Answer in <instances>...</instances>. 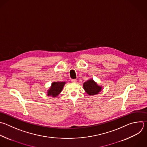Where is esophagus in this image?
<instances>
[{"label": "esophagus", "instance_id": "obj_1", "mask_svg": "<svg viewBox=\"0 0 147 147\" xmlns=\"http://www.w3.org/2000/svg\"><path fill=\"white\" fill-rule=\"evenodd\" d=\"M71 81L72 82H77V80L76 79H72V80H71Z\"/></svg>", "mask_w": 147, "mask_h": 147}]
</instances>
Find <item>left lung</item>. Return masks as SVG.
I'll return each mask as SVG.
<instances>
[{
	"label": "left lung",
	"mask_w": 147,
	"mask_h": 147,
	"mask_svg": "<svg viewBox=\"0 0 147 147\" xmlns=\"http://www.w3.org/2000/svg\"><path fill=\"white\" fill-rule=\"evenodd\" d=\"M83 87L85 92L89 95L98 94L102 90V86L97 85L93 80H89L83 84Z\"/></svg>",
	"instance_id": "left-lung-1"
}]
</instances>
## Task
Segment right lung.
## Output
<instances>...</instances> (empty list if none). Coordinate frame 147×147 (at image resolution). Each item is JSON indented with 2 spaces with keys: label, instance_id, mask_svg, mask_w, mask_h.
Masks as SVG:
<instances>
[{
  "label": "right lung",
  "instance_id": "obj_1",
  "mask_svg": "<svg viewBox=\"0 0 147 147\" xmlns=\"http://www.w3.org/2000/svg\"><path fill=\"white\" fill-rule=\"evenodd\" d=\"M66 84L65 82H54L52 84L47 92L48 96H51L52 97H57L62 91L63 88Z\"/></svg>",
  "mask_w": 147,
  "mask_h": 147
}]
</instances>
